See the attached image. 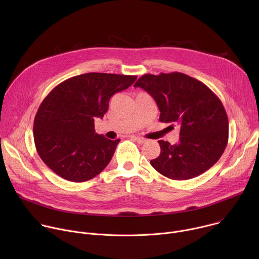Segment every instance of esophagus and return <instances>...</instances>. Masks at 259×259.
Listing matches in <instances>:
<instances>
[{
	"instance_id": "esophagus-1",
	"label": "esophagus",
	"mask_w": 259,
	"mask_h": 259,
	"mask_svg": "<svg viewBox=\"0 0 259 259\" xmlns=\"http://www.w3.org/2000/svg\"><path fill=\"white\" fill-rule=\"evenodd\" d=\"M132 138L135 140V141H137L138 143H140V144H142V143H144V142H146V139L145 138H143V137H138V136H132Z\"/></svg>"
}]
</instances>
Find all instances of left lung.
I'll list each match as a JSON object with an SVG mask.
<instances>
[{
    "label": "left lung",
    "mask_w": 259,
    "mask_h": 259,
    "mask_svg": "<svg viewBox=\"0 0 259 259\" xmlns=\"http://www.w3.org/2000/svg\"><path fill=\"white\" fill-rule=\"evenodd\" d=\"M140 87L157 102L160 122L179 125V142L159 140L160 156L151 165L162 175L186 180L210 169L224 154L229 140V120L220 99L202 82L182 72L145 73Z\"/></svg>",
    "instance_id": "8db88e82"
}]
</instances>
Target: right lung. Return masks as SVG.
I'll return each instance as SVG.
<instances>
[{
	"mask_svg": "<svg viewBox=\"0 0 259 259\" xmlns=\"http://www.w3.org/2000/svg\"><path fill=\"white\" fill-rule=\"evenodd\" d=\"M136 76L88 72L57 85L43 100L33 121V139L42 161L60 177L83 182L98 175L112 160L120 139L95 133L115 93Z\"/></svg>",
	"mask_w": 259,
	"mask_h": 259,
	"instance_id": "obj_1",
	"label": "right lung"
}]
</instances>
